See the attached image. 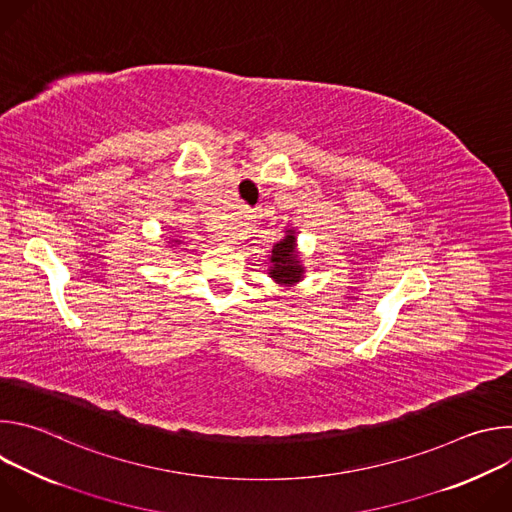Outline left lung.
Listing matches in <instances>:
<instances>
[{
    "label": "left lung",
    "mask_w": 512,
    "mask_h": 512,
    "mask_svg": "<svg viewBox=\"0 0 512 512\" xmlns=\"http://www.w3.org/2000/svg\"><path fill=\"white\" fill-rule=\"evenodd\" d=\"M294 235H287L283 241H279L273 251H271V277L279 283H294L300 281L302 277V267L300 261L294 253Z\"/></svg>",
    "instance_id": "left-lung-1"
}]
</instances>
